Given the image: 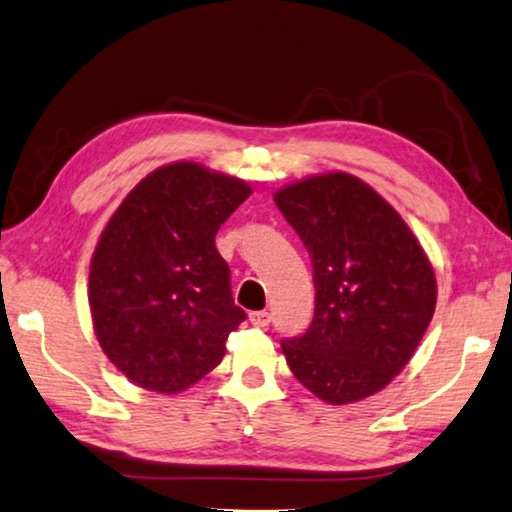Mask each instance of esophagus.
Instances as JSON below:
<instances>
[{"instance_id":"esophagus-1","label":"esophagus","mask_w":512,"mask_h":512,"mask_svg":"<svg viewBox=\"0 0 512 512\" xmlns=\"http://www.w3.org/2000/svg\"><path fill=\"white\" fill-rule=\"evenodd\" d=\"M250 324H253V327H259V329L268 327V324H271V313H268V311H253V313H250Z\"/></svg>"}]
</instances>
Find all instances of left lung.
Wrapping results in <instances>:
<instances>
[{
	"instance_id": "obj_1",
	"label": "left lung",
	"mask_w": 512,
	"mask_h": 512,
	"mask_svg": "<svg viewBox=\"0 0 512 512\" xmlns=\"http://www.w3.org/2000/svg\"><path fill=\"white\" fill-rule=\"evenodd\" d=\"M309 250L315 311L282 340L300 383L333 405L376 394L421 342L436 304L434 271L389 203L351 174L313 176L275 194Z\"/></svg>"
}]
</instances>
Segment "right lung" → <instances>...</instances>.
<instances>
[{"mask_svg": "<svg viewBox=\"0 0 512 512\" xmlns=\"http://www.w3.org/2000/svg\"><path fill=\"white\" fill-rule=\"evenodd\" d=\"M250 188L197 163L136 185L91 259L89 306L107 358L152 392L176 394L215 369L246 311L215 237Z\"/></svg>", "mask_w": 512, "mask_h": 512, "instance_id": "right-lung-1", "label": "right lung"}]
</instances>
